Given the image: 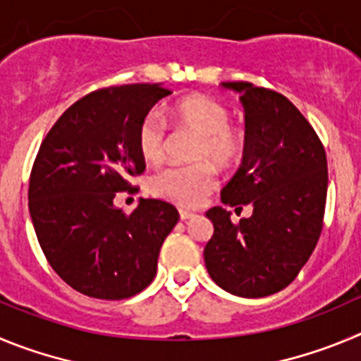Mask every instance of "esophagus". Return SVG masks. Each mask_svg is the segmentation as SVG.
Wrapping results in <instances>:
<instances>
[{
  "label": "esophagus",
  "instance_id": "obj_1",
  "mask_svg": "<svg viewBox=\"0 0 361 361\" xmlns=\"http://www.w3.org/2000/svg\"><path fill=\"white\" fill-rule=\"evenodd\" d=\"M194 216H196V214L190 212V210L180 209V219H181V221H187V219H190V217H194Z\"/></svg>",
  "mask_w": 361,
  "mask_h": 361
}]
</instances>
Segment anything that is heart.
<instances>
[{"label": "heart", "instance_id": "heart-1", "mask_svg": "<svg viewBox=\"0 0 361 361\" xmlns=\"http://www.w3.org/2000/svg\"><path fill=\"white\" fill-rule=\"evenodd\" d=\"M173 124L200 136L194 160H209L217 167H232L246 149L245 133L230 126V109L209 95H188L169 109ZM165 124L154 113L145 116L136 133V144L144 161L158 164L165 154ZM216 171L210 164L167 167L151 180L152 194L181 207H197L216 188Z\"/></svg>", "mask_w": 361, "mask_h": 361}]
</instances>
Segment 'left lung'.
Returning a JSON list of instances; mask_svg holds the SVG:
<instances>
[{"mask_svg":"<svg viewBox=\"0 0 361 361\" xmlns=\"http://www.w3.org/2000/svg\"><path fill=\"white\" fill-rule=\"evenodd\" d=\"M241 95L246 149L243 164L221 190V201L250 217L237 225L214 207V233L204 266L219 288L245 298L268 297L291 284L324 226L327 158L311 124L281 93L250 82H223ZM235 209V210H237Z\"/></svg>","mask_w":361,"mask_h":361,"instance_id":"1","label":"left lung"}]
</instances>
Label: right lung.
Segmentation results:
<instances>
[{
  "instance_id": "add662e5",
  "label": "right lung",
  "mask_w": 361,
  "mask_h": 361,
  "mask_svg": "<svg viewBox=\"0 0 361 361\" xmlns=\"http://www.w3.org/2000/svg\"><path fill=\"white\" fill-rule=\"evenodd\" d=\"M167 95L161 84L97 90L70 106L39 147L28 210L50 266L79 293L122 300L157 275L160 248L180 214L167 201L140 200L128 216L115 196L145 171L136 133Z\"/></svg>"
}]
</instances>
